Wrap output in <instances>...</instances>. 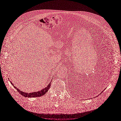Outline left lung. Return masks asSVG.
Masks as SVG:
<instances>
[{"label": "left lung", "instance_id": "1", "mask_svg": "<svg viewBox=\"0 0 121 121\" xmlns=\"http://www.w3.org/2000/svg\"><path fill=\"white\" fill-rule=\"evenodd\" d=\"M104 90H103V91H104ZM102 92H103V91H102ZM102 92H101V93H102Z\"/></svg>", "mask_w": 121, "mask_h": 121}]
</instances>
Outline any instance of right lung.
Returning a JSON list of instances; mask_svg holds the SVG:
<instances>
[{
    "label": "right lung",
    "mask_w": 121,
    "mask_h": 121,
    "mask_svg": "<svg viewBox=\"0 0 121 121\" xmlns=\"http://www.w3.org/2000/svg\"><path fill=\"white\" fill-rule=\"evenodd\" d=\"M10 82L11 83V84H12L13 86H14V87L17 90V91L19 92V93L22 95L25 96V97H39V96H41L43 95H44V94H46V93L48 91V90L50 88V87L51 86V82L48 84V85L47 86V87H45L44 88L42 89L40 91H38L37 92H31V93H26V92H24L23 91H21L19 89L17 88V87H16V86H14V85L13 84V83H12V82L10 81Z\"/></svg>",
    "instance_id": "1"
}]
</instances>
